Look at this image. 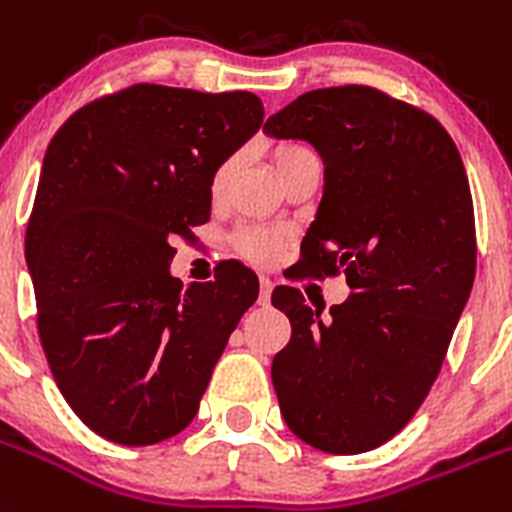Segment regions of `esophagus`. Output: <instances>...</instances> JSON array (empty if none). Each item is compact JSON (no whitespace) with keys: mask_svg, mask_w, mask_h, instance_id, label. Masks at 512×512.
<instances>
[{"mask_svg":"<svg viewBox=\"0 0 512 512\" xmlns=\"http://www.w3.org/2000/svg\"><path fill=\"white\" fill-rule=\"evenodd\" d=\"M270 293H273V281L270 278H260V304H270Z\"/></svg>","mask_w":512,"mask_h":512,"instance_id":"34e87169","label":"esophagus"}]
</instances>
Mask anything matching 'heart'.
Here are the masks:
<instances>
[{
	"label": "heart",
	"mask_w": 512,
	"mask_h": 512,
	"mask_svg": "<svg viewBox=\"0 0 512 512\" xmlns=\"http://www.w3.org/2000/svg\"><path fill=\"white\" fill-rule=\"evenodd\" d=\"M306 154H311V151L306 149L304 144L286 141V144H281L278 149H275V170H281V167H286L288 162L306 157ZM231 170H234V157L224 159V162L216 167V172H213V180H211L213 193H221V190H224ZM237 250L242 252L247 260L260 262V265H268V262H273L275 257H278V252H281V237H278L275 231L244 229L242 234L237 237Z\"/></svg>",
	"instance_id": "obj_1"
}]
</instances>
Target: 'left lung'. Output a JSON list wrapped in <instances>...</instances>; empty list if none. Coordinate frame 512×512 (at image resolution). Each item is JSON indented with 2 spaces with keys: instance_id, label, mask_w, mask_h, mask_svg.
<instances>
[{
  "instance_id": "8db88e82",
  "label": "left lung",
  "mask_w": 512,
  "mask_h": 512,
  "mask_svg": "<svg viewBox=\"0 0 512 512\" xmlns=\"http://www.w3.org/2000/svg\"><path fill=\"white\" fill-rule=\"evenodd\" d=\"M265 133L322 157L299 268L345 273L353 291L327 317L299 288L273 291L291 319L270 371L281 415L319 451H371L420 410L469 301L477 234L464 162L433 115L363 84L306 92Z\"/></svg>"
}]
</instances>
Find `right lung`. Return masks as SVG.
<instances>
[{
  "label": "right lung",
  "instance_id": "1",
  "mask_svg": "<svg viewBox=\"0 0 512 512\" xmlns=\"http://www.w3.org/2000/svg\"><path fill=\"white\" fill-rule=\"evenodd\" d=\"M252 92L133 84L71 115L43 157L25 234L38 335L79 420L121 446L190 425L257 299L239 262L172 278V237L211 216V180L262 126Z\"/></svg>",
  "mask_w": 512,
  "mask_h": 512
}]
</instances>
